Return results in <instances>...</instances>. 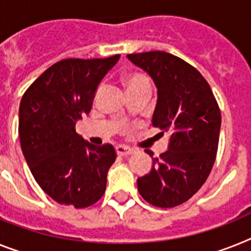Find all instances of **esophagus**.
Wrapping results in <instances>:
<instances>
[{
    "instance_id": "1",
    "label": "esophagus",
    "mask_w": 251,
    "mask_h": 251,
    "mask_svg": "<svg viewBox=\"0 0 251 251\" xmlns=\"http://www.w3.org/2000/svg\"><path fill=\"white\" fill-rule=\"evenodd\" d=\"M116 151L119 155H130L134 153V149L126 147V145H117L116 147Z\"/></svg>"
}]
</instances>
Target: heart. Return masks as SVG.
<instances>
[{
  "instance_id": "obj_1",
  "label": "heart",
  "mask_w": 251,
  "mask_h": 251,
  "mask_svg": "<svg viewBox=\"0 0 251 251\" xmlns=\"http://www.w3.org/2000/svg\"><path fill=\"white\" fill-rule=\"evenodd\" d=\"M125 83L126 86H127V90H130L140 85H147V84H149V80L148 77L142 75V74H131V75L126 77Z\"/></svg>"
}]
</instances>
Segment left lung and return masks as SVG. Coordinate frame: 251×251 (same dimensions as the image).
Wrapping results in <instances>:
<instances>
[{
	"instance_id": "left-lung-1",
	"label": "left lung",
	"mask_w": 251,
	"mask_h": 251,
	"mask_svg": "<svg viewBox=\"0 0 251 251\" xmlns=\"http://www.w3.org/2000/svg\"><path fill=\"white\" fill-rule=\"evenodd\" d=\"M157 88L151 124L168 132V149L153 158L149 174L138 178L144 201L172 208L189 201L205 182L216 161L221 112L212 89L199 71L163 50L127 54Z\"/></svg>"
}]
</instances>
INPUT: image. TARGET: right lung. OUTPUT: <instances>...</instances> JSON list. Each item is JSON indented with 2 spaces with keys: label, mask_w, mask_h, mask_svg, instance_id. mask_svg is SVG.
<instances>
[{
  "label": "right lung",
  "mask_w": 251,
  "mask_h": 251,
  "mask_svg": "<svg viewBox=\"0 0 251 251\" xmlns=\"http://www.w3.org/2000/svg\"><path fill=\"white\" fill-rule=\"evenodd\" d=\"M120 58H67L52 65L25 92L19 108L23 154L38 185L53 201L89 207L106 190L116 159L111 144L84 140L75 125L92 109L102 79Z\"/></svg>",
  "instance_id": "right-lung-1"
}]
</instances>
